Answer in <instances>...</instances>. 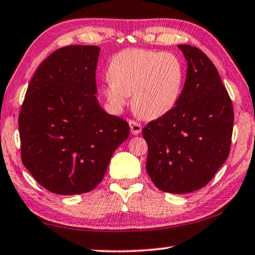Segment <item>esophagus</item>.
<instances>
[{
  "mask_svg": "<svg viewBox=\"0 0 255 255\" xmlns=\"http://www.w3.org/2000/svg\"><path fill=\"white\" fill-rule=\"evenodd\" d=\"M129 127H130V131L132 135H138L141 131V125L135 122V120H129Z\"/></svg>",
  "mask_w": 255,
  "mask_h": 255,
  "instance_id": "esophagus-1",
  "label": "esophagus"
}]
</instances>
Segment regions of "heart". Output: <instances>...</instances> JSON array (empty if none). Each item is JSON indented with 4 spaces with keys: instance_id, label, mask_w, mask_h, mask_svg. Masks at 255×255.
<instances>
[{
    "instance_id": "obj_1",
    "label": "heart",
    "mask_w": 255,
    "mask_h": 255,
    "mask_svg": "<svg viewBox=\"0 0 255 255\" xmlns=\"http://www.w3.org/2000/svg\"><path fill=\"white\" fill-rule=\"evenodd\" d=\"M109 82L103 93L117 110L126 107L132 96V109L144 119L169 114L182 93V64L170 53L128 48L115 54L108 66Z\"/></svg>"
}]
</instances>
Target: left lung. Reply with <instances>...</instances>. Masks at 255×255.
Segmentation results:
<instances>
[{
  "mask_svg": "<svg viewBox=\"0 0 255 255\" xmlns=\"http://www.w3.org/2000/svg\"><path fill=\"white\" fill-rule=\"evenodd\" d=\"M188 62L176 106L147 124L146 171L164 192L204 188L230 154L234 110L213 62L197 47L179 45Z\"/></svg>",
  "mask_w": 255,
  "mask_h": 255,
  "instance_id": "left-lung-1",
  "label": "left lung"
}]
</instances>
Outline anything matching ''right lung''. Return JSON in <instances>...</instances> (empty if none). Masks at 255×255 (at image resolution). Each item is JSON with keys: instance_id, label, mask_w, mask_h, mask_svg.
Segmentation results:
<instances>
[{"instance_id": "right-lung-1", "label": "right lung", "mask_w": 255, "mask_h": 255, "mask_svg": "<svg viewBox=\"0 0 255 255\" xmlns=\"http://www.w3.org/2000/svg\"><path fill=\"white\" fill-rule=\"evenodd\" d=\"M100 48L55 50L34 73L19 115L21 159L41 187L80 195L101 182L129 125L107 114L96 94Z\"/></svg>"}]
</instances>
